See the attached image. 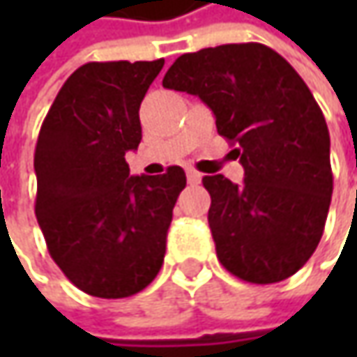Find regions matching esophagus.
<instances>
[{"label":"esophagus","mask_w":357,"mask_h":357,"mask_svg":"<svg viewBox=\"0 0 357 357\" xmlns=\"http://www.w3.org/2000/svg\"><path fill=\"white\" fill-rule=\"evenodd\" d=\"M186 178H188L190 185H199L202 181V174L199 171H195V169H186Z\"/></svg>","instance_id":"esophagus-1"}]
</instances>
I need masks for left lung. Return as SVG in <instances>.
I'll use <instances>...</instances> for the list:
<instances>
[{
    "instance_id": "obj_1",
    "label": "left lung",
    "mask_w": 357,
    "mask_h": 357,
    "mask_svg": "<svg viewBox=\"0 0 357 357\" xmlns=\"http://www.w3.org/2000/svg\"><path fill=\"white\" fill-rule=\"evenodd\" d=\"M162 87L200 97L244 167V183L202 178L220 264L240 280L274 284L308 262L332 200L330 132L308 85L274 49L228 43L185 53Z\"/></svg>"
}]
</instances>
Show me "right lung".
<instances>
[{
  "label": "right lung",
  "mask_w": 357,
  "mask_h": 357,
  "mask_svg": "<svg viewBox=\"0 0 357 357\" xmlns=\"http://www.w3.org/2000/svg\"><path fill=\"white\" fill-rule=\"evenodd\" d=\"M157 61L85 63L65 81L35 146V214L47 250L85 294L127 298L155 280L185 171L130 176L139 107Z\"/></svg>",
  "instance_id": "obj_1"
}]
</instances>
